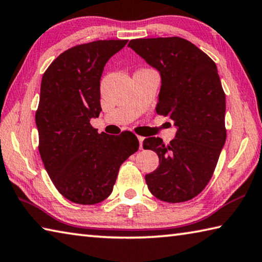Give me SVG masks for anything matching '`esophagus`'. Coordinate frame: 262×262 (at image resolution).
<instances>
[{"label":"esophagus","mask_w":262,"mask_h":262,"mask_svg":"<svg viewBox=\"0 0 262 262\" xmlns=\"http://www.w3.org/2000/svg\"><path fill=\"white\" fill-rule=\"evenodd\" d=\"M137 139H139V141H140V149H142V147H143V141H144V137H143V136L137 135Z\"/></svg>","instance_id":"34e87169"}]
</instances>
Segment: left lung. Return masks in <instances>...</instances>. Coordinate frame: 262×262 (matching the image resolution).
I'll list each match as a JSON object with an SVG mask.
<instances>
[{
  "mask_svg": "<svg viewBox=\"0 0 262 262\" xmlns=\"http://www.w3.org/2000/svg\"><path fill=\"white\" fill-rule=\"evenodd\" d=\"M128 47L160 72L156 111L178 127L168 144L160 137L143 141L144 149L159 157L158 168L145 175L147 188L163 202L190 201L210 182L227 137L226 94L216 65L179 36L135 39Z\"/></svg>",
  "mask_w": 262,
  "mask_h": 262,
  "instance_id": "obj_1",
  "label": "left lung"
}]
</instances>
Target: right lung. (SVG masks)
<instances>
[{
  "label": "right lung",
  "mask_w": 262,
  "mask_h": 262,
  "mask_svg": "<svg viewBox=\"0 0 262 262\" xmlns=\"http://www.w3.org/2000/svg\"><path fill=\"white\" fill-rule=\"evenodd\" d=\"M127 40L78 45L57 57L42 77L35 122L45 168L60 194L81 205L110 196L121 164L139 150L132 132H97L90 119L101 107V77L106 61Z\"/></svg>",
  "instance_id": "obj_1"
}]
</instances>
